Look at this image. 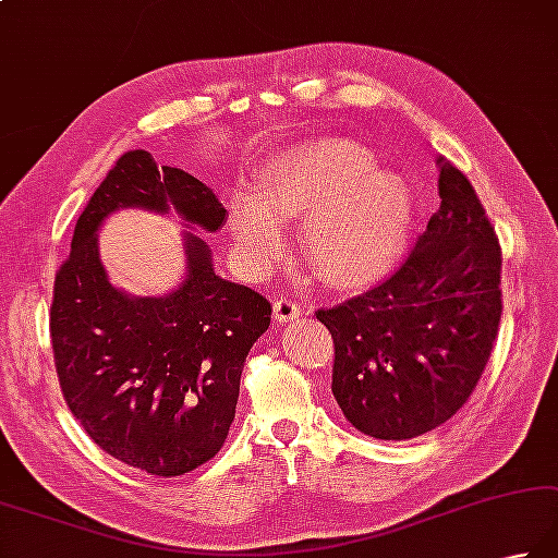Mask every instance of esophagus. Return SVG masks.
Listing matches in <instances>:
<instances>
[{"instance_id": "34e87169", "label": "esophagus", "mask_w": 558, "mask_h": 558, "mask_svg": "<svg viewBox=\"0 0 558 558\" xmlns=\"http://www.w3.org/2000/svg\"><path fill=\"white\" fill-rule=\"evenodd\" d=\"M300 314H302V310L294 302H290V300H282L280 298V300H276V304H272V319L280 322V324L294 322Z\"/></svg>"}]
</instances>
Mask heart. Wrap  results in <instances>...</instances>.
Segmentation results:
<instances>
[{"mask_svg":"<svg viewBox=\"0 0 558 558\" xmlns=\"http://www.w3.org/2000/svg\"><path fill=\"white\" fill-rule=\"evenodd\" d=\"M304 217L300 251L336 288H363L395 270L409 246L413 193L373 151L341 137L288 149L260 173L256 198L239 195L229 213L234 251L251 276L286 248L282 225Z\"/></svg>","mask_w":558,"mask_h":558,"instance_id":"obj_1","label":"heart"}]
</instances>
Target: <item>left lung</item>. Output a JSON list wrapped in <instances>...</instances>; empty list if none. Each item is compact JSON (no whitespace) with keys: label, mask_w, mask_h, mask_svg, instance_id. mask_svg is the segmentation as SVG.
<instances>
[{"label":"left lung","mask_w":558,"mask_h":558,"mask_svg":"<svg viewBox=\"0 0 558 558\" xmlns=\"http://www.w3.org/2000/svg\"><path fill=\"white\" fill-rule=\"evenodd\" d=\"M440 210L381 286L319 310L336 345L331 391L377 440L438 428L472 395L500 322V246L472 183L438 159Z\"/></svg>","instance_id":"obj_1"}]
</instances>
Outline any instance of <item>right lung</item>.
Here are the masks:
<instances>
[{
    "mask_svg": "<svg viewBox=\"0 0 558 558\" xmlns=\"http://www.w3.org/2000/svg\"><path fill=\"white\" fill-rule=\"evenodd\" d=\"M123 207L179 215L217 232L227 210L191 173L125 151L80 215L70 258L54 278L50 336L74 418L116 460L181 476L220 452L234 421L251 345L270 302L215 272L205 239L183 229L185 276L159 298L116 288L98 254V227Z\"/></svg>",
    "mask_w": 558,
    "mask_h": 558,
    "instance_id": "1",
    "label": "right lung"
}]
</instances>
